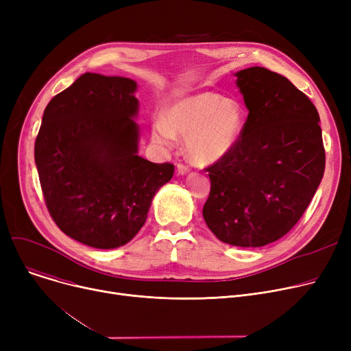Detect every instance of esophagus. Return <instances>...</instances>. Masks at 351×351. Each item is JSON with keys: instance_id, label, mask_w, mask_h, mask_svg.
Listing matches in <instances>:
<instances>
[{"instance_id": "obj_1", "label": "esophagus", "mask_w": 351, "mask_h": 351, "mask_svg": "<svg viewBox=\"0 0 351 351\" xmlns=\"http://www.w3.org/2000/svg\"><path fill=\"white\" fill-rule=\"evenodd\" d=\"M176 169H178V175H188L189 172H191V169L188 168L186 165H183V163H178V166H176Z\"/></svg>"}]
</instances>
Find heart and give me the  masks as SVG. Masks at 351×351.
I'll return each instance as SVG.
<instances>
[{"label": "heart", "instance_id": "heart-1", "mask_svg": "<svg viewBox=\"0 0 351 351\" xmlns=\"http://www.w3.org/2000/svg\"><path fill=\"white\" fill-rule=\"evenodd\" d=\"M245 110L237 101L215 92H199L166 104L163 117L152 121V139L173 146L185 138V152L197 166H209L228 156L241 141Z\"/></svg>", "mask_w": 351, "mask_h": 351}]
</instances>
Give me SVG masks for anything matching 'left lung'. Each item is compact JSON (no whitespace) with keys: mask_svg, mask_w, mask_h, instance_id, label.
<instances>
[{"mask_svg":"<svg viewBox=\"0 0 351 351\" xmlns=\"http://www.w3.org/2000/svg\"><path fill=\"white\" fill-rule=\"evenodd\" d=\"M249 110L241 141L209 171L204 219L220 242L266 246L307 209L324 173L316 106L286 77L262 66L234 73Z\"/></svg>","mask_w":351,"mask_h":351,"instance_id":"1","label":"left lung"}]
</instances>
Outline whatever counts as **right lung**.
I'll use <instances>...</instances> for the list:
<instances>
[{
	"label": "right lung",
	"instance_id": "obj_1",
	"mask_svg": "<svg viewBox=\"0 0 351 351\" xmlns=\"http://www.w3.org/2000/svg\"><path fill=\"white\" fill-rule=\"evenodd\" d=\"M138 84L85 72L47 105L35 141L47 208L73 241L95 249L131 242L172 163L139 156Z\"/></svg>",
	"mask_w": 351,
	"mask_h": 351
}]
</instances>
